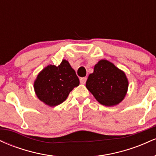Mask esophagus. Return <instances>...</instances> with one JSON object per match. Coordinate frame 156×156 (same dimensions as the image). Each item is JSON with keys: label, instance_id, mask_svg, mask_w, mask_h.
Wrapping results in <instances>:
<instances>
[{"label": "esophagus", "instance_id": "1", "mask_svg": "<svg viewBox=\"0 0 156 156\" xmlns=\"http://www.w3.org/2000/svg\"><path fill=\"white\" fill-rule=\"evenodd\" d=\"M87 77H83V78H81L80 79V83H82V84H84L86 83V81H87Z\"/></svg>", "mask_w": 156, "mask_h": 156}]
</instances>
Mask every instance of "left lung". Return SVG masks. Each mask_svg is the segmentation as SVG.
Returning <instances> with one entry per match:
<instances>
[{
	"mask_svg": "<svg viewBox=\"0 0 156 156\" xmlns=\"http://www.w3.org/2000/svg\"><path fill=\"white\" fill-rule=\"evenodd\" d=\"M86 87L101 104L114 106L124 100L128 89V80L120 69L108 60L101 59L89 74Z\"/></svg>",
	"mask_w": 156,
	"mask_h": 156,
	"instance_id": "8db88e82",
	"label": "left lung"
}]
</instances>
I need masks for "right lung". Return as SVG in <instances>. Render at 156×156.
Listing matches in <instances>:
<instances>
[{
  "mask_svg": "<svg viewBox=\"0 0 156 156\" xmlns=\"http://www.w3.org/2000/svg\"><path fill=\"white\" fill-rule=\"evenodd\" d=\"M80 81L68 61L63 59L58 66L49 64L37 75L34 83L39 101L51 107L61 104Z\"/></svg>",
  "mask_w": 156,
  "mask_h": 156,
  "instance_id": "add662e5",
  "label": "right lung"
}]
</instances>
